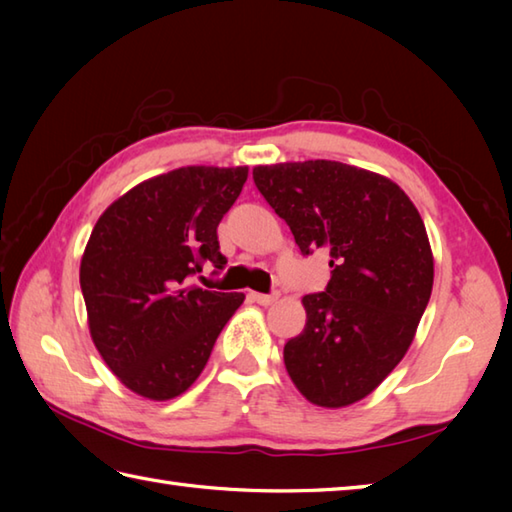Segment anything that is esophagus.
Returning a JSON list of instances; mask_svg holds the SVG:
<instances>
[{
  "label": "esophagus",
  "instance_id": "obj_1",
  "mask_svg": "<svg viewBox=\"0 0 512 512\" xmlns=\"http://www.w3.org/2000/svg\"><path fill=\"white\" fill-rule=\"evenodd\" d=\"M250 297H253V301H257L259 306H270V303H275L279 299L277 292H273V295H264V292H250Z\"/></svg>",
  "mask_w": 512,
  "mask_h": 512
}]
</instances>
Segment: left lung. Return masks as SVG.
<instances>
[{
	"label": "left lung",
	"mask_w": 512,
	"mask_h": 512,
	"mask_svg": "<svg viewBox=\"0 0 512 512\" xmlns=\"http://www.w3.org/2000/svg\"><path fill=\"white\" fill-rule=\"evenodd\" d=\"M253 180L303 255L332 257L328 288L301 299L306 328L284 345L288 376L312 405H354L416 336L433 288L427 228L396 182L343 162L259 165Z\"/></svg>",
	"instance_id": "obj_1"
}]
</instances>
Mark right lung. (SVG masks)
<instances>
[{"mask_svg": "<svg viewBox=\"0 0 512 512\" xmlns=\"http://www.w3.org/2000/svg\"><path fill=\"white\" fill-rule=\"evenodd\" d=\"M248 167H180L136 184L94 224L81 257L90 336L134 394L171 400L209 361L244 292L189 286L204 262L222 270L217 224Z\"/></svg>", "mask_w": 512, "mask_h": 512, "instance_id": "obj_1", "label": "right lung"}]
</instances>
